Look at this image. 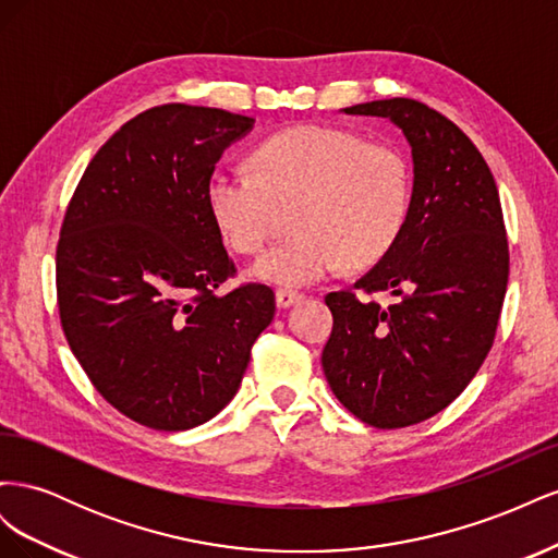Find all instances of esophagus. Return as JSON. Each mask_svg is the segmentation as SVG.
I'll use <instances>...</instances> for the list:
<instances>
[{"mask_svg": "<svg viewBox=\"0 0 558 558\" xmlns=\"http://www.w3.org/2000/svg\"><path fill=\"white\" fill-rule=\"evenodd\" d=\"M305 300V295L298 293V291H289V289H279L277 291V307L279 310H289L293 305H298V302Z\"/></svg>", "mask_w": 558, "mask_h": 558, "instance_id": "34e87169", "label": "esophagus"}]
</instances>
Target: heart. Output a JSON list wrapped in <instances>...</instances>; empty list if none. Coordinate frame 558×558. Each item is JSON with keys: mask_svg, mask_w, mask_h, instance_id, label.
Instances as JSON below:
<instances>
[{"mask_svg": "<svg viewBox=\"0 0 558 558\" xmlns=\"http://www.w3.org/2000/svg\"><path fill=\"white\" fill-rule=\"evenodd\" d=\"M256 172L216 165L205 202L211 223L240 253L258 251L272 223L275 202L298 199V234L269 246L251 277L300 289L353 267L379 263L396 246L412 207V174L400 150L369 144L356 132L298 125L265 140Z\"/></svg>", "mask_w": 558, "mask_h": 558, "instance_id": "obj_1", "label": "heart"}]
</instances>
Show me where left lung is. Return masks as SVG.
I'll use <instances>...</instances> for the list:
<instances>
[{"instance_id": "1", "label": "left lung", "mask_w": 558, "mask_h": 558, "mask_svg": "<svg viewBox=\"0 0 558 558\" xmlns=\"http://www.w3.org/2000/svg\"><path fill=\"white\" fill-rule=\"evenodd\" d=\"M388 118L412 148V207L400 240L353 291L326 295L324 373L344 408L375 428L442 412L494 344L510 256L486 160L449 118L408 97L340 109ZM405 298L386 311L355 289Z\"/></svg>"}]
</instances>
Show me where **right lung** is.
<instances>
[{"mask_svg": "<svg viewBox=\"0 0 558 558\" xmlns=\"http://www.w3.org/2000/svg\"><path fill=\"white\" fill-rule=\"evenodd\" d=\"M253 118L162 105L97 150L66 207L56 256L66 342L118 412L189 430L238 393L275 318L269 286L216 293L232 272L205 185Z\"/></svg>", "mask_w": 558, "mask_h": 558, "instance_id": "right-lung-1", "label": "right lung"}]
</instances>
